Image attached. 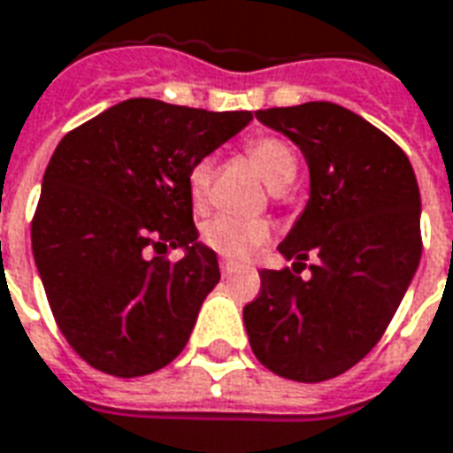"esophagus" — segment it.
I'll use <instances>...</instances> for the list:
<instances>
[{"label":"esophagus","instance_id":"34e87169","mask_svg":"<svg viewBox=\"0 0 453 453\" xmlns=\"http://www.w3.org/2000/svg\"><path fill=\"white\" fill-rule=\"evenodd\" d=\"M220 273H223V278H230L235 273V266L230 261H220Z\"/></svg>","mask_w":453,"mask_h":453}]
</instances>
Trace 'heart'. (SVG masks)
Instances as JSON below:
<instances>
[{
	"label": "heart",
	"instance_id": "heart-1",
	"mask_svg": "<svg viewBox=\"0 0 453 453\" xmlns=\"http://www.w3.org/2000/svg\"><path fill=\"white\" fill-rule=\"evenodd\" d=\"M247 156L254 160V165L259 167L264 180L273 189H283L288 184H293L297 177V153L286 139L264 134L247 143ZM211 180H213V160L201 158L189 167L187 175V189L192 199L194 209H203L209 201ZM271 235L269 226L264 220H242L233 216H218L203 227V242L209 244L213 252H218L226 259H247L250 254L259 250Z\"/></svg>",
	"mask_w": 453,
	"mask_h": 453
}]
</instances>
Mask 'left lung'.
Masks as SVG:
<instances>
[{
    "label": "left lung",
    "mask_w": 453,
    "mask_h": 453,
    "mask_svg": "<svg viewBox=\"0 0 453 453\" xmlns=\"http://www.w3.org/2000/svg\"><path fill=\"white\" fill-rule=\"evenodd\" d=\"M310 165V201L278 252L293 269L259 271L242 311L257 360L278 377L326 381L377 346L420 264V189L403 150L334 103L259 110ZM310 253L307 281L296 276Z\"/></svg>",
    "instance_id": "obj_1"
}]
</instances>
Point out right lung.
<instances>
[{
    "instance_id": "add662e5",
    "label": "right lung",
    "mask_w": 453,
    "mask_h": 453,
    "mask_svg": "<svg viewBox=\"0 0 453 453\" xmlns=\"http://www.w3.org/2000/svg\"><path fill=\"white\" fill-rule=\"evenodd\" d=\"M250 119L132 98L59 142L30 242L57 326L90 367L129 380L182 353L220 280L216 252L196 240L187 175ZM158 246L185 257L149 260Z\"/></svg>"
}]
</instances>
